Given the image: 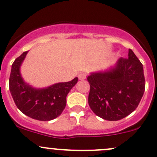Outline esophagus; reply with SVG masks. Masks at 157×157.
<instances>
[{
  "instance_id": "1",
  "label": "esophagus",
  "mask_w": 157,
  "mask_h": 157,
  "mask_svg": "<svg viewBox=\"0 0 157 157\" xmlns=\"http://www.w3.org/2000/svg\"><path fill=\"white\" fill-rule=\"evenodd\" d=\"M78 77L80 80H85L86 77V74L85 73H80V74H79Z\"/></svg>"
}]
</instances>
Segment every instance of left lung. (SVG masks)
Returning a JSON list of instances; mask_svg holds the SVG:
<instances>
[{"label": "left lung", "instance_id": "8db88e82", "mask_svg": "<svg viewBox=\"0 0 157 157\" xmlns=\"http://www.w3.org/2000/svg\"><path fill=\"white\" fill-rule=\"evenodd\" d=\"M88 102L97 116L118 121L134 112L145 90L143 64L131 49L128 58H119L104 71L91 73Z\"/></svg>", "mask_w": 157, "mask_h": 157}]
</instances>
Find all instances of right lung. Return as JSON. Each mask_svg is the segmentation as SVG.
Returning <instances> with one entry per match:
<instances>
[{
    "label": "right lung",
    "mask_w": 157,
    "mask_h": 157,
    "mask_svg": "<svg viewBox=\"0 0 157 157\" xmlns=\"http://www.w3.org/2000/svg\"><path fill=\"white\" fill-rule=\"evenodd\" d=\"M27 52H23L12 64L9 79L11 96L24 115L39 121H51L62 113L66 106V97L78 78L45 88H34L24 81L20 74V67Z\"/></svg>",
    "instance_id": "obj_1"
}]
</instances>
